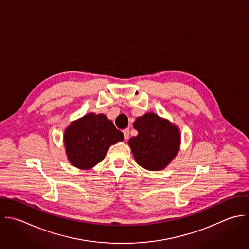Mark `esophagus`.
Segmentation results:
<instances>
[{
  "instance_id": "esophagus-1",
  "label": "esophagus",
  "mask_w": 249,
  "mask_h": 249,
  "mask_svg": "<svg viewBox=\"0 0 249 249\" xmlns=\"http://www.w3.org/2000/svg\"><path fill=\"white\" fill-rule=\"evenodd\" d=\"M123 134H124V138H125V140H128V139H129V129H125V130H123Z\"/></svg>"
}]
</instances>
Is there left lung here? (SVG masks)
Returning <instances> with one entry per match:
<instances>
[{
	"instance_id": "8db88e82",
	"label": "left lung",
	"mask_w": 249,
	"mask_h": 249,
	"mask_svg": "<svg viewBox=\"0 0 249 249\" xmlns=\"http://www.w3.org/2000/svg\"><path fill=\"white\" fill-rule=\"evenodd\" d=\"M133 126L139 134L128 143L136 162L149 171L165 169L179 150V129L152 112L138 117Z\"/></svg>"
}]
</instances>
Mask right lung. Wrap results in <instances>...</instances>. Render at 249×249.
I'll list each match as a JSON object with an SVG mask.
<instances>
[{"instance_id":"add662e5","label":"right lung","mask_w":249,"mask_h":249,"mask_svg":"<svg viewBox=\"0 0 249 249\" xmlns=\"http://www.w3.org/2000/svg\"><path fill=\"white\" fill-rule=\"evenodd\" d=\"M124 140L105 114L88 113L65 130L66 154L72 166L89 170L103 161L110 145Z\"/></svg>"}]
</instances>
